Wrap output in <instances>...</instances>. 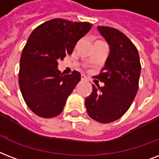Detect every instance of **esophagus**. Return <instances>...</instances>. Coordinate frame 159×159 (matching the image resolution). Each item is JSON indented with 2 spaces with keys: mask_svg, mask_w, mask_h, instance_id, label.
<instances>
[{
  "mask_svg": "<svg viewBox=\"0 0 159 159\" xmlns=\"http://www.w3.org/2000/svg\"><path fill=\"white\" fill-rule=\"evenodd\" d=\"M81 80H83V81H88V79H87V77L84 75H82L81 76Z\"/></svg>",
  "mask_w": 159,
  "mask_h": 159,
  "instance_id": "34e87169",
  "label": "esophagus"
}]
</instances>
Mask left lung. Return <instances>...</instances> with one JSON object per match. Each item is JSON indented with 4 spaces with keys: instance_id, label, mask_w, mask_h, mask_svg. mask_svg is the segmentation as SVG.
Wrapping results in <instances>:
<instances>
[{
    "instance_id": "1",
    "label": "left lung",
    "mask_w": 159,
    "mask_h": 159,
    "mask_svg": "<svg viewBox=\"0 0 159 159\" xmlns=\"http://www.w3.org/2000/svg\"><path fill=\"white\" fill-rule=\"evenodd\" d=\"M97 29L109 47L104 66L96 76L104 85L92 84L93 91L84 103L91 119L107 124L129 109L139 89L141 65L137 48L124 33L108 26Z\"/></svg>"
}]
</instances>
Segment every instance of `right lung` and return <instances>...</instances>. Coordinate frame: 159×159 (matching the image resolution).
I'll list each match as a JSON object with an SVG mask.
<instances>
[{
  "mask_svg": "<svg viewBox=\"0 0 159 159\" xmlns=\"http://www.w3.org/2000/svg\"><path fill=\"white\" fill-rule=\"evenodd\" d=\"M92 24L53 19L36 27L28 38L20 60V89L27 106L36 115L61 114L66 100L81 79L80 74L63 75L58 60L70 55Z\"/></svg>",
  "mask_w": 159,
  "mask_h": 159,
  "instance_id": "1",
  "label": "right lung"
}]
</instances>
